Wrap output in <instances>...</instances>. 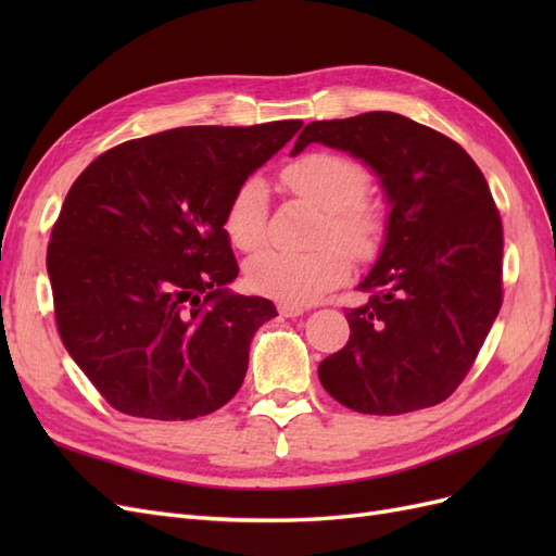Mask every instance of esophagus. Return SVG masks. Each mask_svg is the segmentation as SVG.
Masks as SVG:
<instances>
[{"instance_id":"esophagus-1","label":"esophagus","mask_w":556,"mask_h":556,"mask_svg":"<svg viewBox=\"0 0 556 556\" xmlns=\"http://www.w3.org/2000/svg\"><path fill=\"white\" fill-rule=\"evenodd\" d=\"M278 313H280L282 317H299V315L306 313V308L299 306V304H290V301H280V304H278Z\"/></svg>"}]
</instances>
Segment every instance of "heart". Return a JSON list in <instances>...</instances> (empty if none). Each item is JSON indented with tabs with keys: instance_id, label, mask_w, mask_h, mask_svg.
<instances>
[{
	"instance_id": "heart-1",
	"label": "heart",
	"mask_w": 556,
	"mask_h": 556,
	"mask_svg": "<svg viewBox=\"0 0 556 556\" xmlns=\"http://www.w3.org/2000/svg\"><path fill=\"white\" fill-rule=\"evenodd\" d=\"M288 188L327 213V237L350 250L366 252L376 239L374 213L362 204L366 172L357 162L336 153H308L285 166ZM268 194L262 178L250 176L233 192L225 213V233L233 248L257 250L266 237ZM350 274V257L341 245L315 252L264 250L245 266V280L255 292L290 304H308Z\"/></svg>"
}]
</instances>
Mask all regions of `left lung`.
I'll return each instance as SVG.
<instances>
[{"label": "left lung", "instance_id": "left-lung-1", "mask_svg": "<svg viewBox=\"0 0 556 556\" xmlns=\"http://www.w3.org/2000/svg\"><path fill=\"white\" fill-rule=\"evenodd\" d=\"M380 178L390 215L380 257L345 313L350 339L317 366L345 408L401 415L445 401L473 366L503 301L501 215L478 164L441 131L371 111L304 127Z\"/></svg>", "mask_w": 556, "mask_h": 556}]
</instances>
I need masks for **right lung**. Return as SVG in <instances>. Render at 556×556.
<instances>
[{"label": "right lung", "mask_w": 556, "mask_h": 556, "mask_svg": "<svg viewBox=\"0 0 556 556\" xmlns=\"http://www.w3.org/2000/svg\"><path fill=\"white\" fill-rule=\"evenodd\" d=\"M301 121L178 127L99 155L48 243L62 343L115 410L194 419L239 392L255 331L276 317L239 276L225 213Z\"/></svg>", "instance_id": "right-lung-1"}]
</instances>
